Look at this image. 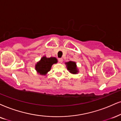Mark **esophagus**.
<instances>
[{
  "label": "esophagus",
  "mask_w": 121,
  "mask_h": 121,
  "mask_svg": "<svg viewBox=\"0 0 121 121\" xmlns=\"http://www.w3.org/2000/svg\"><path fill=\"white\" fill-rule=\"evenodd\" d=\"M59 61L61 63L63 61V59L62 58H59Z\"/></svg>",
  "instance_id": "obj_1"
}]
</instances>
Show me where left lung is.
I'll return each instance as SVG.
<instances>
[{"label":"left lung","mask_w":121,"mask_h":121,"mask_svg":"<svg viewBox=\"0 0 121 121\" xmlns=\"http://www.w3.org/2000/svg\"><path fill=\"white\" fill-rule=\"evenodd\" d=\"M66 64L67 65V68H68V70H69L70 72L73 74H76L78 73V70L76 68V63L75 62L73 61H69L68 62H66Z\"/></svg>","instance_id":"1"}]
</instances>
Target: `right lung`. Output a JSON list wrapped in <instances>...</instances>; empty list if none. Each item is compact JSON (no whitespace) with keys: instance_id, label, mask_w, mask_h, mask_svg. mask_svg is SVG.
Segmentation results:
<instances>
[{"instance_id":"obj_1","label":"right lung","mask_w":121,"mask_h":121,"mask_svg":"<svg viewBox=\"0 0 121 121\" xmlns=\"http://www.w3.org/2000/svg\"><path fill=\"white\" fill-rule=\"evenodd\" d=\"M57 62V60L55 57L47 58L45 56L41 59L40 61L36 64V69L40 74L45 75L51 69L52 65Z\"/></svg>"}]
</instances>
